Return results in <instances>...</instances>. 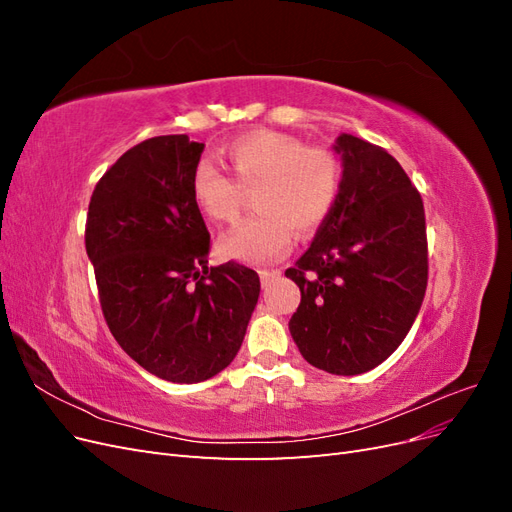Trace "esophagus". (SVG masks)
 <instances>
[{
  "label": "esophagus",
  "mask_w": 512,
  "mask_h": 512,
  "mask_svg": "<svg viewBox=\"0 0 512 512\" xmlns=\"http://www.w3.org/2000/svg\"><path fill=\"white\" fill-rule=\"evenodd\" d=\"M258 275H260L262 284L267 286V284L273 280V277H280V275H282V271H280V269H260V271H258Z\"/></svg>",
  "instance_id": "34e87169"
}]
</instances>
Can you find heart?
<instances>
[{
  "label": "heart",
  "mask_w": 512,
  "mask_h": 512,
  "mask_svg": "<svg viewBox=\"0 0 512 512\" xmlns=\"http://www.w3.org/2000/svg\"><path fill=\"white\" fill-rule=\"evenodd\" d=\"M230 175L200 162L192 175V194L207 218L235 224L243 192H254L258 211L220 241V250L243 262L262 265L282 258L292 245V230L307 235L331 213L342 166L331 151L305 147L280 132L260 130L235 138L224 149Z\"/></svg>",
  "instance_id": "heart-1"
}]
</instances>
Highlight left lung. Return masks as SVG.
<instances>
[{
  "label": "left lung",
  "mask_w": 512,
  "mask_h": 512,
  "mask_svg": "<svg viewBox=\"0 0 512 512\" xmlns=\"http://www.w3.org/2000/svg\"><path fill=\"white\" fill-rule=\"evenodd\" d=\"M344 175L309 250L286 269L301 303L288 329L303 359L337 376L374 369L404 342L427 290L423 198L389 151L342 134Z\"/></svg>",
  "instance_id": "left-lung-1"
}]
</instances>
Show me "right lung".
I'll return each instance as SVG.
<instances>
[{
  "mask_svg": "<svg viewBox=\"0 0 512 512\" xmlns=\"http://www.w3.org/2000/svg\"><path fill=\"white\" fill-rule=\"evenodd\" d=\"M203 149L185 134L134 145L96 183L85 224L108 329L149 374L179 384L232 363L260 294L254 269L207 267L211 239L192 194Z\"/></svg>",
  "mask_w": 512,
  "mask_h": 512,
  "instance_id": "1",
  "label": "right lung"
}]
</instances>
